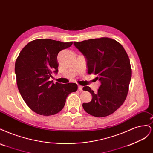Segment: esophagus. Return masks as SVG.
<instances>
[{
    "label": "esophagus",
    "mask_w": 153,
    "mask_h": 153,
    "mask_svg": "<svg viewBox=\"0 0 153 153\" xmlns=\"http://www.w3.org/2000/svg\"><path fill=\"white\" fill-rule=\"evenodd\" d=\"M78 89L80 91H82L83 87H82V86H81V85H78Z\"/></svg>",
    "instance_id": "34e87169"
}]
</instances>
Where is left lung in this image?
<instances>
[{
    "label": "left lung",
    "instance_id": "8db88e82",
    "mask_svg": "<svg viewBox=\"0 0 153 153\" xmlns=\"http://www.w3.org/2000/svg\"><path fill=\"white\" fill-rule=\"evenodd\" d=\"M73 44L85 57L88 73L94 74L101 82L97 93L88 86L83 88L92 96L91 102L83 103V108L92 116H108L126 98L131 78L128 55L121 44L108 38L90 39Z\"/></svg>",
    "mask_w": 153,
    "mask_h": 153
}]
</instances>
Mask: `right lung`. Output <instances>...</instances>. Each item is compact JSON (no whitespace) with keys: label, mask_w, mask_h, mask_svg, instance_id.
<instances>
[{"label":"right lung","mask_w":153,"mask_h":153,"mask_svg":"<svg viewBox=\"0 0 153 153\" xmlns=\"http://www.w3.org/2000/svg\"><path fill=\"white\" fill-rule=\"evenodd\" d=\"M72 44V41L38 39L21 50L15 62L17 86L25 103L34 112L46 116L57 114L68 96L77 91L75 83L54 84L49 80L52 73L58 72L59 52Z\"/></svg>","instance_id":"1"}]
</instances>
